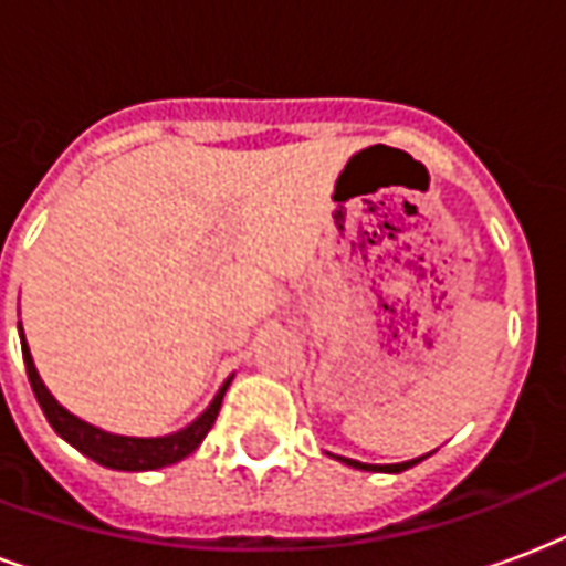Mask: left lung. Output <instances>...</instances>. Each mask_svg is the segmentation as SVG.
<instances>
[{
	"label": "left lung",
	"mask_w": 566,
	"mask_h": 566,
	"mask_svg": "<svg viewBox=\"0 0 566 566\" xmlns=\"http://www.w3.org/2000/svg\"><path fill=\"white\" fill-rule=\"evenodd\" d=\"M336 458V454H333ZM428 458V454H424ZM424 458H416V461H407V463H387V467H378V463H360V461H352V458H336V461L348 463V467H354V470H369V472H405L410 470V467H416L419 461H424Z\"/></svg>",
	"instance_id": "obj_1"
}]
</instances>
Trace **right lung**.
<instances>
[{
  "instance_id": "add662e5",
  "label": "right lung",
  "mask_w": 566,
  "mask_h": 566,
  "mask_svg": "<svg viewBox=\"0 0 566 566\" xmlns=\"http://www.w3.org/2000/svg\"><path fill=\"white\" fill-rule=\"evenodd\" d=\"M23 360H25V375H29V384H32V392L41 405L46 422L55 428L59 437L78 449L82 454H87L91 461H96L99 467H108V470H124V472H144V470H161V467H170V463L182 461L191 451L203 442V437L209 433V428L218 419V410H221L223 392L230 387V380L218 389V396L212 398V405L206 407L203 413L197 416L195 422L182 428L177 433H168V437H120V433L99 431L94 424L82 422L78 416H73L70 410L55 401L50 396V389L43 387L41 375L34 369L32 354H29V345H25L23 336Z\"/></svg>"
}]
</instances>
